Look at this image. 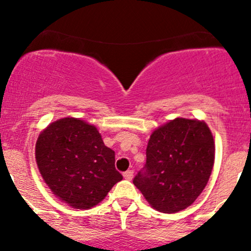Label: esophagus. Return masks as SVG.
Returning <instances> with one entry per match:
<instances>
[{
    "instance_id": "esophagus-1",
    "label": "esophagus",
    "mask_w": 251,
    "mask_h": 251,
    "mask_svg": "<svg viewBox=\"0 0 251 251\" xmlns=\"http://www.w3.org/2000/svg\"><path fill=\"white\" fill-rule=\"evenodd\" d=\"M124 178L127 180H131L133 178V171L132 170H127L126 172H124Z\"/></svg>"
}]
</instances>
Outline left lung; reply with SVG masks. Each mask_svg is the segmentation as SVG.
Here are the masks:
<instances>
[{
  "mask_svg": "<svg viewBox=\"0 0 251 251\" xmlns=\"http://www.w3.org/2000/svg\"><path fill=\"white\" fill-rule=\"evenodd\" d=\"M215 162V143L204 122L176 118L150 137L146 164L133 184L152 208L175 214L201 194Z\"/></svg>",
  "mask_w": 251,
  "mask_h": 251,
  "instance_id": "left-lung-1",
  "label": "left lung"
}]
</instances>
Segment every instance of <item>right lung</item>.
Here are the masks:
<instances>
[{
	"mask_svg": "<svg viewBox=\"0 0 251 251\" xmlns=\"http://www.w3.org/2000/svg\"><path fill=\"white\" fill-rule=\"evenodd\" d=\"M37 166L53 194L75 209H89L123 179L114 151L96 126L76 118L51 123L37 138Z\"/></svg>",
	"mask_w": 251,
	"mask_h": 251,
	"instance_id": "add662e5",
	"label": "right lung"
}]
</instances>
